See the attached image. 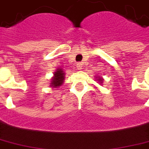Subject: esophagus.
Returning a JSON list of instances; mask_svg holds the SVG:
<instances>
[{
    "mask_svg": "<svg viewBox=\"0 0 149 149\" xmlns=\"http://www.w3.org/2000/svg\"><path fill=\"white\" fill-rule=\"evenodd\" d=\"M77 68L79 69V70H81L82 68H83V63L81 62H79V63H77Z\"/></svg>",
    "mask_w": 149,
    "mask_h": 149,
    "instance_id": "34e87169",
    "label": "esophagus"
}]
</instances>
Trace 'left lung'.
<instances>
[{
  "instance_id": "obj_1",
  "label": "left lung",
  "mask_w": 149,
  "mask_h": 149,
  "mask_svg": "<svg viewBox=\"0 0 149 149\" xmlns=\"http://www.w3.org/2000/svg\"><path fill=\"white\" fill-rule=\"evenodd\" d=\"M102 79H100V81H102Z\"/></svg>"
}]
</instances>
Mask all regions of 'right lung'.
<instances>
[{
    "instance_id": "add662e5",
    "label": "right lung",
    "mask_w": 149,
    "mask_h": 149,
    "mask_svg": "<svg viewBox=\"0 0 149 149\" xmlns=\"http://www.w3.org/2000/svg\"><path fill=\"white\" fill-rule=\"evenodd\" d=\"M54 75H55V76H54L53 79H52V86L56 88V87L61 85L63 83V79H64V73H63L62 70H57V71L55 73Z\"/></svg>"
}]
</instances>
